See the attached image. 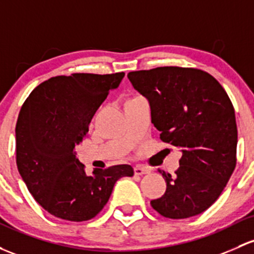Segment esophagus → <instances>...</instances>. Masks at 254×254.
<instances>
[{
  "label": "esophagus",
  "mask_w": 254,
  "mask_h": 254,
  "mask_svg": "<svg viewBox=\"0 0 254 254\" xmlns=\"http://www.w3.org/2000/svg\"><path fill=\"white\" fill-rule=\"evenodd\" d=\"M149 172H151V170H149L148 168L142 167V165H136L134 168L135 175H145V174H148Z\"/></svg>",
  "instance_id": "obj_1"
}]
</instances>
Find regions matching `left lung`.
<instances>
[{
    "label": "left lung",
    "instance_id": "1",
    "mask_svg": "<svg viewBox=\"0 0 254 254\" xmlns=\"http://www.w3.org/2000/svg\"><path fill=\"white\" fill-rule=\"evenodd\" d=\"M130 82L147 98L161 140L179 148L180 167L161 198L151 201L159 214L185 219L214 203L236 165L237 127L233 103L218 80L203 70L159 66L130 71Z\"/></svg>",
    "mask_w": 254,
    "mask_h": 254
}]
</instances>
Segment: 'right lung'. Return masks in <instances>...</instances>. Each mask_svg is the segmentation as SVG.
Returning a JSON list of instances; mask_svg holds the SVG:
<instances>
[{"label": "right lung", "instance_id": "add662e5", "mask_svg": "<svg viewBox=\"0 0 254 254\" xmlns=\"http://www.w3.org/2000/svg\"><path fill=\"white\" fill-rule=\"evenodd\" d=\"M124 75L55 76L34 89L21 107L15 127L18 172L50 214L70 221L92 219L108 202L114 184L134 175L129 164L95 168L89 175L75 153L96 111Z\"/></svg>", "mask_w": 254, "mask_h": 254}]
</instances>
